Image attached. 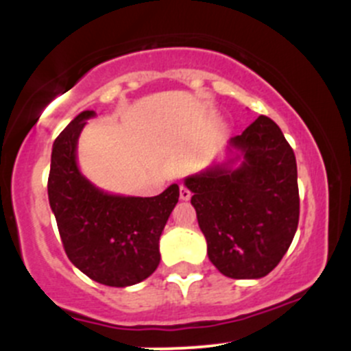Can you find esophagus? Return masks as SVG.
I'll return each instance as SVG.
<instances>
[{"label":"esophagus","mask_w":351,"mask_h":351,"mask_svg":"<svg viewBox=\"0 0 351 351\" xmlns=\"http://www.w3.org/2000/svg\"><path fill=\"white\" fill-rule=\"evenodd\" d=\"M190 197H192V192L185 185H180V198L182 200H190Z\"/></svg>","instance_id":"1"}]
</instances>
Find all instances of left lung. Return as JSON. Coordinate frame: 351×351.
Returning a JSON list of instances; mask_svg holds the SVG:
<instances>
[{"mask_svg": "<svg viewBox=\"0 0 351 351\" xmlns=\"http://www.w3.org/2000/svg\"><path fill=\"white\" fill-rule=\"evenodd\" d=\"M229 144L241 153L238 168L215 166L185 185L214 267L229 278H261L280 263L299 224L295 154L265 115Z\"/></svg>", "mask_w": 351, "mask_h": 351, "instance_id": "obj_1", "label": "left lung"}]
</instances>
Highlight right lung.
<instances>
[{"mask_svg": "<svg viewBox=\"0 0 351 351\" xmlns=\"http://www.w3.org/2000/svg\"><path fill=\"white\" fill-rule=\"evenodd\" d=\"M93 115L81 112L54 141L49 204L71 263L98 284L129 287L158 268L159 236L180 189L175 183L156 197H120L91 185L77 169L76 144Z\"/></svg>", "mask_w": 351, "mask_h": 351, "instance_id": "1", "label": "right lung"}]
</instances>
